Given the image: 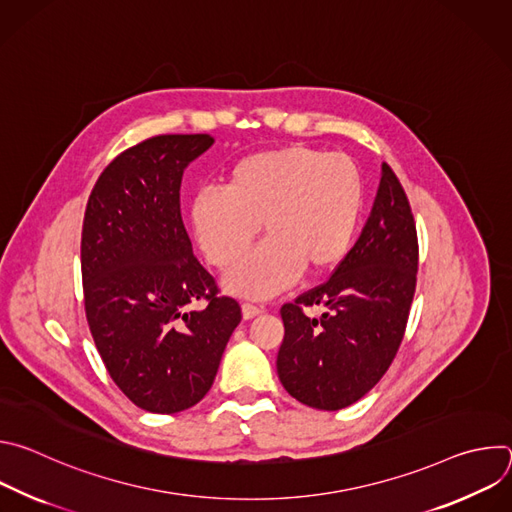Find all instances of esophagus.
Segmentation results:
<instances>
[{
  "mask_svg": "<svg viewBox=\"0 0 512 512\" xmlns=\"http://www.w3.org/2000/svg\"><path fill=\"white\" fill-rule=\"evenodd\" d=\"M241 310H243V318H245V320H251V318H255V316H259V314L263 312V308L253 306V304H243Z\"/></svg>",
  "mask_w": 512,
  "mask_h": 512,
  "instance_id": "esophagus-1",
  "label": "esophagus"
}]
</instances>
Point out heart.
I'll return each mask as SVG.
<instances>
[{
	"instance_id": "b5f03b06",
	"label": "heart",
	"mask_w": 512,
	"mask_h": 512,
	"mask_svg": "<svg viewBox=\"0 0 512 512\" xmlns=\"http://www.w3.org/2000/svg\"><path fill=\"white\" fill-rule=\"evenodd\" d=\"M362 208V178L344 154L285 145L235 162L223 190L190 202L194 237L216 267L229 271L261 235L267 239L229 277L239 296L269 298L294 283L334 271L348 255Z\"/></svg>"
}]
</instances>
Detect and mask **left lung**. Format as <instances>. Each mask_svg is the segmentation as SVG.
Here are the masks:
<instances>
[{
    "label": "left lung",
    "instance_id": "left-lung-1",
    "mask_svg": "<svg viewBox=\"0 0 512 512\" xmlns=\"http://www.w3.org/2000/svg\"><path fill=\"white\" fill-rule=\"evenodd\" d=\"M417 231L395 172L383 164L367 223L332 277L281 308L277 375L300 403L338 411L387 373L405 334L415 281ZM327 312L308 319L304 307Z\"/></svg>",
    "mask_w": 512,
    "mask_h": 512
}]
</instances>
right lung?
Here are the masks:
<instances>
[{
    "label": "right lung",
    "instance_id": "right-lung-1",
    "mask_svg": "<svg viewBox=\"0 0 512 512\" xmlns=\"http://www.w3.org/2000/svg\"><path fill=\"white\" fill-rule=\"evenodd\" d=\"M214 137L158 135L119 154L85 210L87 322L115 385L150 413H178L212 387L241 308L218 298L180 214L182 174ZM207 300L202 311L189 304Z\"/></svg>",
    "mask_w": 512,
    "mask_h": 512
}]
</instances>
